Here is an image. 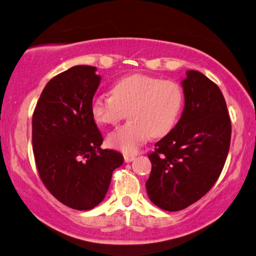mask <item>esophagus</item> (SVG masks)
Masks as SVG:
<instances>
[{
  "label": "esophagus",
  "instance_id": "esophagus-1",
  "mask_svg": "<svg viewBox=\"0 0 256 256\" xmlns=\"http://www.w3.org/2000/svg\"><path fill=\"white\" fill-rule=\"evenodd\" d=\"M134 159H136L134 156H131V154H125L124 156V162H133Z\"/></svg>",
  "mask_w": 256,
  "mask_h": 256
}]
</instances>
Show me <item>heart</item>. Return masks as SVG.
Returning a JSON list of instances; mask_svg holds the SVG:
<instances>
[{
	"instance_id": "obj_1",
	"label": "heart",
	"mask_w": 256,
	"mask_h": 256,
	"mask_svg": "<svg viewBox=\"0 0 256 256\" xmlns=\"http://www.w3.org/2000/svg\"><path fill=\"white\" fill-rule=\"evenodd\" d=\"M112 94H96L92 114L97 123L116 125L126 116L131 122L110 132L107 144L124 154H136L151 136L162 138L178 122L184 92L175 81L134 73L112 86Z\"/></svg>"
}]
</instances>
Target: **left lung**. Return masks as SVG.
Listing matches in <instances>:
<instances>
[{
	"mask_svg": "<svg viewBox=\"0 0 256 256\" xmlns=\"http://www.w3.org/2000/svg\"><path fill=\"white\" fill-rule=\"evenodd\" d=\"M185 106L175 128L154 144L146 188L150 201L180 211L206 196L226 162L232 123L214 82L190 70L182 81Z\"/></svg>",
	"mask_w": 256,
	"mask_h": 256,
	"instance_id": "1",
	"label": "left lung"
}]
</instances>
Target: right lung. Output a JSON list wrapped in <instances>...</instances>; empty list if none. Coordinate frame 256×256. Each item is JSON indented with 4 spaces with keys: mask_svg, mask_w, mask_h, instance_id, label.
Instances as JSON below:
<instances>
[{
    "mask_svg": "<svg viewBox=\"0 0 256 256\" xmlns=\"http://www.w3.org/2000/svg\"><path fill=\"white\" fill-rule=\"evenodd\" d=\"M97 68L76 66L60 73L42 90L32 115V150L47 190L76 210L98 206L112 174L123 164L118 151L102 150L92 114L100 84Z\"/></svg>",
    "mask_w": 256,
    "mask_h": 256,
    "instance_id": "obj_1",
    "label": "right lung"
}]
</instances>
